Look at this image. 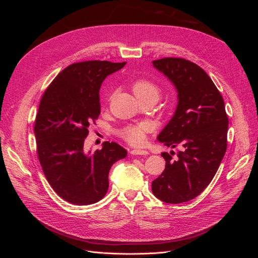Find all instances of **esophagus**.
I'll return each instance as SVG.
<instances>
[{"label":"esophagus","mask_w":258,"mask_h":258,"mask_svg":"<svg viewBox=\"0 0 258 258\" xmlns=\"http://www.w3.org/2000/svg\"><path fill=\"white\" fill-rule=\"evenodd\" d=\"M130 154L131 155H136V156H138V155H144V156H146V155H148V152L144 151V150H131Z\"/></svg>","instance_id":"1"}]
</instances>
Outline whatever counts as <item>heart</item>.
<instances>
[{
    "mask_svg": "<svg viewBox=\"0 0 258 258\" xmlns=\"http://www.w3.org/2000/svg\"><path fill=\"white\" fill-rule=\"evenodd\" d=\"M131 89L138 100L153 98L157 101L161 93L159 86L147 79L136 80L131 85ZM147 131L148 126L145 123L129 124L118 131V136L129 144L140 146L144 143Z\"/></svg>",
    "mask_w": 258,
    "mask_h": 258,
    "instance_id": "heart-1",
    "label": "heart"
}]
</instances>
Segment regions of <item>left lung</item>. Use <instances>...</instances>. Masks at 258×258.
<instances>
[{
	"mask_svg": "<svg viewBox=\"0 0 258 258\" xmlns=\"http://www.w3.org/2000/svg\"><path fill=\"white\" fill-rule=\"evenodd\" d=\"M153 64L178 92L172 119L158 136L168 147L162 153L163 172L153 181L152 191L166 204H182L196 198L212 181L227 150L228 117L224 99L213 81L199 66L184 58H162Z\"/></svg>",
	"mask_w": 258,
	"mask_h": 258,
	"instance_id": "left-lung-1",
	"label": "left lung"
}]
</instances>
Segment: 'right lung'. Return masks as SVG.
<instances>
[{"label": "right lung", "mask_w": 258, "mask_h": 258, "mask_svg": "<svg viewBox=\"0 0 258 258\" xmlns=\"http://www.w3.org/2000/svg\"><path fill=\"white\" fill-rule=\"evenodd\" d=\"M126 62L89 60L70 64L44 91L34 122L36 153L45 177L59 197L87 206L102 199L108 172L127 151L115 142L85 153L89 127L101 112L99 90Z\"/></svg>", "instance_id": "obj_1"}]
</instances>
